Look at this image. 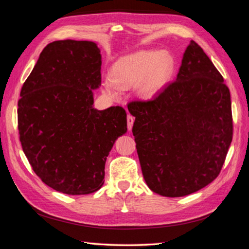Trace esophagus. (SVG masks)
I'll return each instance as SVG.
<instances>
[{
	"label": "esophagus",
	"instance_id": "1",
	"mask_svg": "<svg viewBox=\"0 0 249 249\" xmlns=\"http://www.w3.org/2000/svg\"><path fill=\"white\" fill-rule=\"evenodd\" d=\"M134 121H135V119L132 115H127V128H128V130H132Z\"/></svg>",
	"mask_w": 249,
	"mask_h": 249
}]
</instances>
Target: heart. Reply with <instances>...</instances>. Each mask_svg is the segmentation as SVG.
Instances as JSON below:
<instances>
[{"mask_svg":"<svg viewBox=\"0 0 249 249\" xmlns=\"http://www.w3.org/2000/svg\"><path fill=\"white\" fill-rule=\"evenodd\" d=\"M173 67L169 53L140 50L119 58L112 65L111 78L103 81L102 87L111 97L119 96L120 90L135 87L140 100H151L171 77Z\"/></svg>","mask_w":249,"mask_h":249,"instance_id":"b5f03b06","label":"heart"}]
</instances>
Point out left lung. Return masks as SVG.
Instances as JSON below:
<instances>
[{
    "label": "left lung",
    "mask_w": 249,
    "mask_h": 249,
    "mask_svg": "<svg viewBox=\"0 0 249 249\" xmlns=\"http://www.w3.org/2000/svg\"><path fill=\"white\" fill-rule=\"evenodd\" d=\"M222 75L195 41L174 83L151 101H135L133 135L153 193L182 197L219 175L232 142L231 96Z\"/></svg>",
    "instance_id": "1"
}]
</instances>
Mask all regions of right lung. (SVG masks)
<instances>
[{
  "label": "right lung",
  "mask_w": 249,
  "mask_h": 249,
  "mask_svg": "<svg viewBox=\"0 0 249 249\" xmlns=\"http://www.w3.org/2000/svg\"><path fill=\"white\" fill-rule=\"evenodd\" d=\"M101 64L96 42H51L20 91L22 151L44 184L67 195H87L102 187L107 157L127 132L123 107H93Z\"/></svg>",
  "instance_id": "obj_1"
}]
</instances>
